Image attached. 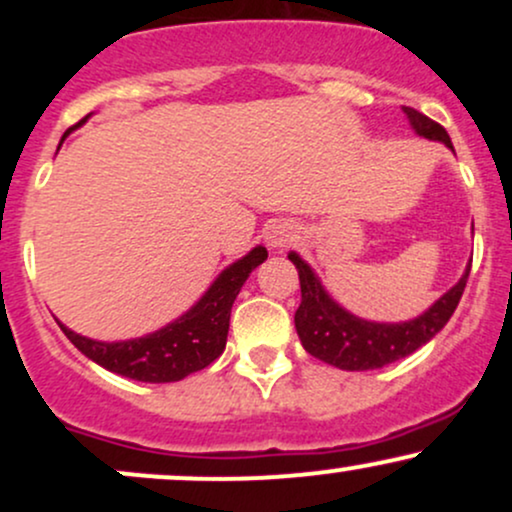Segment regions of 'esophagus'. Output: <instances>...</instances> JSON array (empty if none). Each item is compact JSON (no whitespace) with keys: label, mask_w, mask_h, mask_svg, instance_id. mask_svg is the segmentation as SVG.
Returning a JSON list of instances; mask_svg holds the SVG:
<instances>
[{"label":"esophagus","mask_w":512,"mask_h":512,"mask_svg":"<svg viewBox=\"0 0 512 512\" xmlns=\"http://www.w3.org/2000/svg\"><path fill=\"white\" fill-rule=\"evenodd\" d=\"M291 240V231L286 226H274L269 228V236H267V243L272 245V248H284L286 243Z\"/></svg>","instance_id":"1"}]
</instances>
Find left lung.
<instances>
[{"mask_svg":"<svg viewBox=\"0 0 512 512\" xmlns=\"http://www.w3.org/2000/svg\"><path fill=\"white\" fill-rule=\"evenodd\" d=\"M404 113H407L416 134L433 139V142H443L452 149V142L443 125H438L436 120L419 113V110L409 108V105H404ZM289 260L296 264L298 279H301V305H298L293 320H296L303 349L310 356L342 370L383 368L387 363H395L399 358L414 354L419 346L431 342L448 325L450 315L455 313L464 286H467L469 267H472L469 264L462 279L421 317L402 322V325H380V322L358 320V317L346 313L344 308H339L322 291L313 269L296 252H291Z\"/></svg>","mask_w":512,"mask_h":512,"instance_id":"left-lung-1","label":"left lung"}]
</instances>
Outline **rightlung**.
<instances>
[{"label": "right lung", "mask_w": 512, "mask_h": 512, "mask_svg": "<svg viewBox=\"0 0 512 512\" xmlns=\"http://www.w3.org/2000/svg\"><path fill=\"white\" fill-rule=\"evenodd\" d=\"M74 127H69L64 137ZM264 260H267V250L260 245L243 260L223 269L219 279L211 284V289L204 293L202 301L190 313L182 315L173 325L149 334V337L105 344L81 337L64 325L60 327L69 337V342L81 354L96 361L98 366L113 370L117 375H125V378L142 380V383H178L190 373L207 368L211 361H216L223 354L233 301H236L240 286L245 284L252 269Z\"/></svg>", "instance_id": "1"}]
</instances>
